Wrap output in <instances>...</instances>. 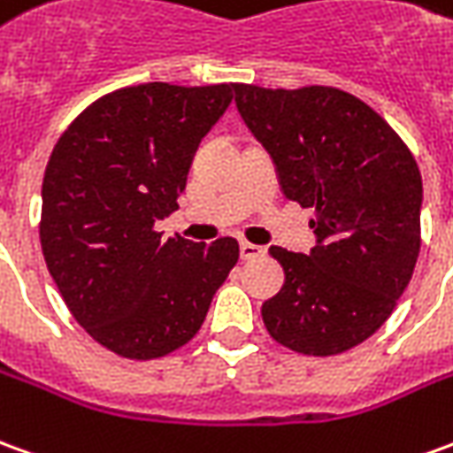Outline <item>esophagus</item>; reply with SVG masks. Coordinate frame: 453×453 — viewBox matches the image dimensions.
I'll list each match as a JSON object with an SVG mask.
<instances>
[{"mask_svg":"<svg viewBox=\"0 0 453 453\" xmlns=\"http://www.w3.org/2000/svg\"><path fill=\"white\" fill-rule=\"evenodd\" d=\"M240 257L242 259H262L265 257V248L252 245V242H242V245H240Z\"/></svg>","mask_w":453,"mask_h":453,"instance_id":"esophagus-1","label":"esophagus"}]
</instances>
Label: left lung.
I'll list each match as a JSON object with an SVG mask.
<instances>
[{
	"instance_id": "8db88e82",
	"label": "left lung",
	"mask_w": 453,
	"mask_h": 453,
	"mask_svg": "<svg viewBox=\"0 0 453 453\" xmlns=\"http://www.w3.org/2000/svg\"><path fill=\"white\" fill-rule=\"evenodd\" d=\"M235 105L270 151L284 196L311 208V255L270 248L284 287L262 303L280 346L328 358L360 346L397 306L422 245V176L403 137L356 95L235 85Z\"/></svg>"
}]
</instances>
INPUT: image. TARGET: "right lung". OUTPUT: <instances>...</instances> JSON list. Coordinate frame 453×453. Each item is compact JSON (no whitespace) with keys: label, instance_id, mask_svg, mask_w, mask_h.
<instances>
[{"label":"right lung","instance_id":"obj_1","mask_svg":"<svg viewBox=\"0 0 453 453\" xmlns=\"http://www.w3.org/2000/svg\"><path fill=\"white\" fill-rule=\"evenodd\" d=\"M235 83H144L97 97L50 151L41 250L85 334L127 360L164 358L203 324L237 265L235 237L161 240L179 208L196 147L226 112Z\"/></svg>","mask_w":453,"mask_h":453}]
</instances>
